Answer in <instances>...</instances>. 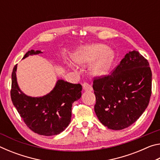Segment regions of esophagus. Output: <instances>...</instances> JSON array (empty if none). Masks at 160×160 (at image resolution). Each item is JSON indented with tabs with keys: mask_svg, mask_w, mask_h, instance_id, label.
<instances>
[{
	"mask_svg": "<svg viewBox=\"0 0 160 160\" xmlns=\"http://www.w3.org/2000/svg\"><path fill=\"white\" fill-rule=\"evenodd\" d=\"M82 87H83V89L84 90L86 91V92H92L93 90L92 89V87L90 84L87 83V82H84L83 85H82Z\"/></svg>",
	"mask_w": 160,
	"mask_h": 160,
	"instance_id": "esophagus-1",
	"label": "esophagus"
}]
</instances>
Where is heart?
I'll return each mask as SVG.
<instances>
[{
    "label": "heart",
    "instance_id": "1",
    "mask_svg": "<svg viewBox=\"0 0 160 160\" xmlns=\"http://www.w3.org/2000/svg\"><path fill=\"white\" fill-rule=\"evenodd\" d=\"M113 58L112 51L107 50V47L103 44L85 46L72 55V60L78 64L88 63L94 60L89 66L90 73L94 76H101L106 73L112 64ZM69 66L74 68L72 63H70Z\"/></svg>",
    "mask_w": 160,
    "mask_h": 160
}]
</instances>
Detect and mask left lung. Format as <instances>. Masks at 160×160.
I'll list each match as a JSON object with an SVG mask.
<instances>
[{
	"instance_id": "obj_1",
	"label": "left lung",
	"mask_w": 160,
	"mask_h": 160,
	"mask_svg": "<svg viewBox=\"0 0 160 160\" xmlns=\"http://www.w3.org/2000/svg\"><path fill=\"white\" fill-rule=\"evenodd\" d=\"M149 66L147 59L134 50L126 54L110 75L94 78V112L103 125L122 130L145 112L152 93Z\"/></svg>"
}]
</instances>
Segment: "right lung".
I'll return each instance as SVG.
<instances>
[{"label": "right lung", "instance_id": "obj_1", "mask_svg": "<svg viewBox=\"0 0 160 160\" xmlns=\"http://www.w3.org/2000/svg\"><path fill=\"white\" fill-rule=\"evenodd\" d=\"M43 53L31 50L23 59L29 56ZM15 65L12 72L10 95L12 104L28 128L36 133L51 136L61 133L71 120V109L73 102L81 97L82 85L58 80L49 93L39 97L26 95L20 90L17 82Z\"/></svg>", "mask_w": 160, "mask_h": 160}]
</instances>
